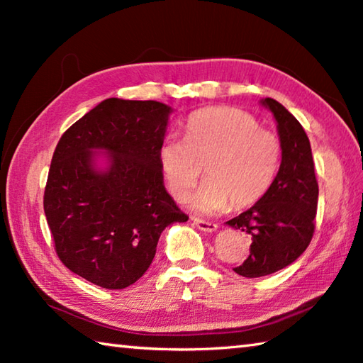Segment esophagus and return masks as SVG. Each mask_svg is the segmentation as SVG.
Segmentation results:
<instances>
[{
  "instance_id": "1",
  "label": "esophagus",
  "mask_w": 363,
  "mask_h": 363,
  "mask_svg": "<svg viewBox=\"0 0 363 363\" xmlns=\"http://www.w3.org/2000/svg\"><path fill=\"white\" fill-rule=\"evenodd\" d=\"M194 225L199 227L200 230L203 232H216L218 230V224L214 223H208V220H203V219H194Z\"/></svg>"
}]
</instances>
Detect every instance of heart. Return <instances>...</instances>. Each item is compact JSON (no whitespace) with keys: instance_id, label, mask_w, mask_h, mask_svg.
Segmentation results:
<instances>
[{"instance_id":"b5f03b06","label":"heart","mask_w":363,"mask_h":363,"mask_svg":"<svg viewBox=\"0 0 363 363\" xmlns=\"http://www.w3.org/2000/svg\"><path fill=\"white\" fill-rule=\"evenodd\" d=\"M280 158L279 138L261 130L255 116L230 107L194 113L186 139L169 136L158 149L160 167L176 200L186 199L206 164L208 181L189 200L201 214L255 205L272 186Z\"/></svg>"}]
</instances>
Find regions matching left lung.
Segmentation results:
<instances>
[{
  "mask_svg": "<svg viewBox=\"0 0 363 363\" xmlns=\"http://www.w3.org/2000/svg\"><path fill=\"white\" fill-rule=\"evenodd\" d=\"M259 104L272 112L281 145L277 176L266 195L250 210L227 220V225L251 235L250 256L233 270L256 279L290 266L309 247L314 235L318 184L311 143L301 123L281 106L266 97Z\"/></svg>",
  "mask_w": 363,
  "mask_h": 363,
  "instance_id": "8db88e82",
  "label": "left lung"
}]
</instances>
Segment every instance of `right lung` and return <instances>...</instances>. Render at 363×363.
I'll return each mask as SVG.
<instances>
[{
    "label": "right lung",
    "instance_id": "1",
    "mask_svg": "<svg viewBox=\"0 0 363 363\" xmlns=\"http://www.w3.org/2000/svg\"><path fill=\"white\" fill-rule=\"evenodd\" d=\"M174 108L110 97L67 130L54 150L45 214L73 274L123 290L150 267L162 232L187 216L163 184L158 149Z\"/></svg>",
    "mask_w": 363,
    "mask_h": 363
}]
</instances>
